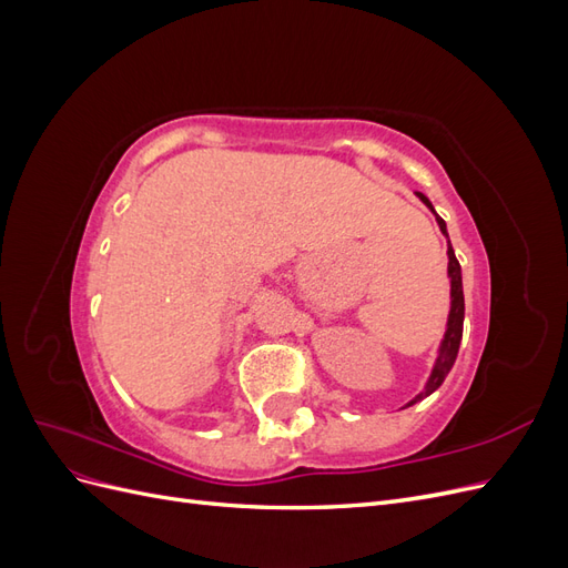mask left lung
Segmentation results:
<instances>
[{
  "instance_id": "1",
  "label": "left lung",
  "mask_w": 568,
  "mask_h": 568,
  "mask_svg": "<svg viewBox=\"0 0 568 568\" xmlns=\"http://www.w3.org/2000/svg\"><path fill=\"white\" fill-rule=\"evenodd\" d=\"M417 196L426 203V209H432V213L436 215V222H438L440 232H443L445 236H448V230H445V220L434 211L432 201H428V199H426L424 194H419V192H417ZM448 277H450V315H448V326H445V336H443V341H440L438 357H436L432 376H428V382H426L424 390L417 393L415 398H412L405 407L424 400L426 395H432V393L445 382V376H448V372L453 369L457 351H459L462 326H464V291H462V267H459V263H457V257H455V251H453L450 242H448Z\"/></svg>"
}]
</instances>
